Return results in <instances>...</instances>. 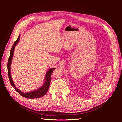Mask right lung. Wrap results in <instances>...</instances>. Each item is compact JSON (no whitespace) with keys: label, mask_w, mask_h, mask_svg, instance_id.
Returning <instances> with one entry per match:
<instances>
[{"label":"right lung","mask_w":122,"mask_h":122,"mask_svg":"<svg viewBox=\"0 0 122 122\" xmlns=\"http://www.w3.org/2000/svg\"><path fill=\"white\" fill-rule=\"evenodd\" d=\"M19 39H20V35L19 36H18L17 40L14 42L12 48H11L10 55L9 58V60L8 62V77H9V79L10 80V83L11 85L12 86L14 87V89L18 93L20 94L22 96H23L26 98L35 99V98H38L43 97V96H44L47 93V92H48V91L50 81H51V75L52 74V73L53 71V70L55 69V68L50 69L47 71L45 76V81L43 86L42 87H40L39 89L35 90L33 92H29V93H23V92H22L20 90L18 89L13 83L12 77H11V75H10V65H11V62H12V58L13 56V53H14L15 47V46L17 45L18 42H19Z\"/></svg>","instance_id":"obj_1"}]
</instances>
